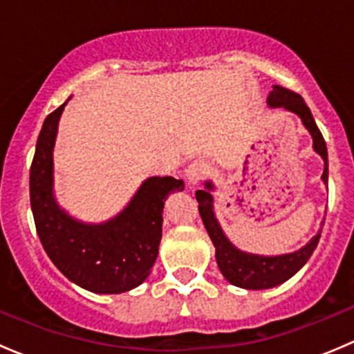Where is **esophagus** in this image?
<instances>
[{
    "mask_svg": "<svg viewBox=\"0 0 354 354\" xmlns=\"http://www.w3.org/2000/svg\"><path fill=\"white\" fill-rule=\"evenodd\" d=\"M207 171H209V166H207L205 160H202V159L194 160V162H192L190 166L187 167V180H188V183H190L192 187L198 185L200 181L203 180V176H205V174H207Z\"/></svg>",
    "mask_w": 354,
    "mask_h": 354,
    "instance_id": "34e87169",
    "label": "esophagus"
}]
</instances>
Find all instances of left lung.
Instances as JSON below:
<instances>
[{"label": "left lung", "instance_id": "left-lung-1", "mask_svg": "<svg viewBox=\"0 0 354 354\" xmlns=\"http://www.w3.org/2000/svg\"><path fill=\"white\" fill-rule=\"evenodd\" d=\"M267 104H269V108H283L289 113H295L301 120L303 127L312 135L313 151L324 159L322 181L327 187V183H329V160H327L326 140H324L322 133H320L319 127L313 120L312 111L305 104L301 95L288 91L281 85H274L272 92L267 97ZM203 185H205V188L197 190V194H195L198 202V212L210 240L216 246V262L227 283L243 289H269L286 283L289 277L295 276L308 262L313 250L319 245L322 230L305 246H301L296 252L284 253V255H257V253L238 250L227 240L216 214H214V197L210 194L214 190L212 181H205Z\"/></svg>", "mask_w": 354, "mask_h": 354}]
</instances>
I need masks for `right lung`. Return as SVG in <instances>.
<instances>
[{
	"label": "right lung",
	"instance_id": "1",
	"mask_svg": "<svg viewBox=\"0 0 354 354\" xmlns=\"http://www.w3.org/2000/svg\"><path fill=\"white\" fill-rule=\"evenodd\" d=\"M70 101V97H68ZM59 106L44 120L30 166V207L46 253L77 286L97 295H120L140 286L151 274L162 238V209L183 180L151 176L121 212L92 224L71 217L55 197V152Z\"/></svg>",
	"mask_w": 354,
	"mask_h": 354
}]
</instances>
